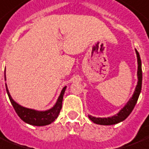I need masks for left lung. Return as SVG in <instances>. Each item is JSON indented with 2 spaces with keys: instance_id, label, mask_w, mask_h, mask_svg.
<instances>
[{
  "instance_id": "8db88e82",
  "label": "left lung",
  "mask_w": 149,
  "mask_h": 149,
  "mask_svg": "<svg viewBox=\"0 0 149 149\" xmlns=\"http://www.w3.org/2000/svg\"><path fill=\"white\" fill-rule=\"evenodd\" d=\"M135 52L137 54V58H138V84L135 87L134 92L133 94L132 97H130L129 101L127 102V104L124 105V107L120 110V112L116 113V115L110 116L107 118H101V117H95L92 116L88 115V117L92 122L96 124L99 125H113L122 122L126 120L130 115L131 112L134 109L136 103L138 102V97L140 95L141 91V84H142V70H141V61L140 55L138 51L135 49Z\"/></svg>"
}]
</instances>
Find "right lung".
Instances as JSON below:
<instances>
[{
  "mask_svg": "<svg viewBox=\"0 0 149 149\" xmlns=\"http://www.w3.org/2000/svg\"><path fill=\"white\" fill-rule=\"evenodd\" d=\"M4 79L6 80L5 71H4ZM5 86H6L7 94L8 95L11 105H13L15 112L20 117V119L25 123H26L28 124L33 125V126H38V127L46 126V125L51 124L52 123L54 122L57 119V117L58 116V114L62 109V99H63V95L65 94V91L66 89V87H64L62 88V91L57 99L56 103L54 104L53 107L51 108L50 109L45 110V111H38V110L28 109V108L23 107V106L19 105L11 97L8 89V87H7V84H5Z\"/></svg>",
  "mask_w": 149,
  "mask_h": 149,
  "instance_id": "1",
  "label": "right lung"
}]
</instances>
